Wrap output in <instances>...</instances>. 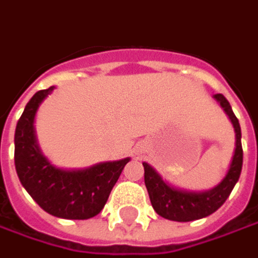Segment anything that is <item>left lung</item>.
<instances>
[{"label":"left lung","mask_w":258,"mask_h":258,"mask_svg":"<svg viewBox=\"0 0 258 258\" xmlns=\"http://www.w3.org/2000/svg\"><path fill=\"white\" fill-rule=\"evenodd\" d=\"M215 98L221 102L222 108L226 111L236 132V149H234L233 160L229 167L226 177L222 180L221 184H218L214 189H209L205 192H186V191L174 189L167 185L160 178L159 174L147 163H143L145 184L150 197V202L154 211L168 221L191 222L214 214L215 211H218L225 204V201L230 195L233 186L240 177L241 166H243V149H241V131L239 119L236 118L229 101L222 94H216Z\"/></svg>","instance_id":"1"}]
</instances>
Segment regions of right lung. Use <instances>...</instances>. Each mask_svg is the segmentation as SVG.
Returning a JSON list of instances; mask_svg holds the SVG:
<instances>
[{"label":"right lung","mask_w":258,"mask_h":258,"mask_svg":"<svg viewBox=\"0 0 258 258\" xmlns=\"http://www.w3.org/2000/svg\"><path fill=\"white\" fill-rule=\"evenodd\" d=\"M53 87L37 91L25 106L15 129V168L21 184L47 214L63 219H90L105 207L112 188L129 159L64 171L53 167L39 152L33 119L39 104Z\"/></svg>","instance_id":"right-lung-1"}]
</instances>
